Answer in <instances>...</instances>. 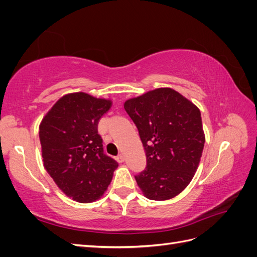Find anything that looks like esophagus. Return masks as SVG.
Here are the masks:
<instances>
[{"mask_svg":"<svg viewBox=\"0 0 257 257\" xmlns=\"http://www.w3.org/2000/svg\"><path fill=\"white\" fill-rule=\"evenodd\" d=\"M115 160L118 161V163H123L124 162V155L123 154H119L118 157L115 158Z\"/></svg>","mask_w":257,"mask_h":257,"instance_id":"1","label":"esophagus"}]
</instances>
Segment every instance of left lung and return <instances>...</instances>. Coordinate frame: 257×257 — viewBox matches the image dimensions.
Listing matches in <instances>:
<instances>
[{
    "label": "left lung",
    "instance_id": "obj_1",
    "mask_svg": "<svg viewBox=\"0 0 257 257\" xmlns=\"http://www.w3.org/2000/svg\"><path fill=\"white\" fill-rule=\"evenodd\" d=\"M146 150L147 166L135 176L144 195L167 200L195 175L205 145L198 107L170 88H159L124 103Z\"/></svg>",
    "mask_w": 257,
    "mask_h": 257
}]
</instances>
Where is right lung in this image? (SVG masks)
<instances>
[{"mask_svg":"<svg viewBox=\"0 0 257 257\" xmlns=\"http://www.w3.org/2000/svg\"><path fill=\"white\" fill-rule=\"evenodd\" d=\"M111 100L76 92L62 96L40 124L44 167L65 195L88 204L102 197L118 163L104 153L98 121Z\"/></svg>","mask_w":257,"mask_h":257,"instance_id":"obj_1","label":"right lung"}]
</instances>
